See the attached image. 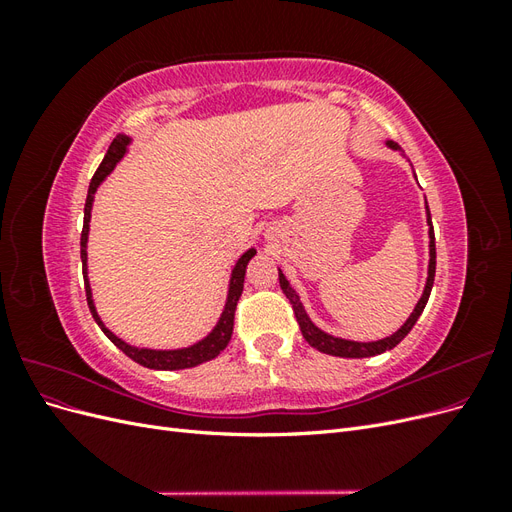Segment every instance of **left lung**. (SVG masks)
Returning <instances> with one entry per match:
<instances>
[{
  "label": "left lung",
  "instance_id": "left-lung-1",
  "mask_svg": "<svg viewBox=\"0 0 512 512\" xmlns=\"http://www.w3.org/2000/svg\"><path fill=\"white\" fill-rule=\"evenodd\" d=\"M386 147L389 149H395V151H401V147L393 141H386ZM427 226H429V269H427V282H425V290H423V297L418 299L414 312L410 314V318L404 322V327L397 329L391 337H384V339H378V342H352V339H342V337H335V335H329L324 333L322 329H318L316 324L309 320L305 307L299 299V294L294 292V288L290 286V282L286 280V275L282 273L280 269V286L286 294V299L290 301L292 309H294V316H297V322L301 327V333L305 337V342L324 352V354H331V356H344V359H365V356H376V354H382L386 350L395 348L401 339H404L412 327L416 324L418 316L423 314V309L427 305V299L431 294V286H433V277H436V237H433V224H431V213H429V207H427Z\"/></svg>",
  "mask_w": 512,
  "mask_h": 512
}]
</instances>
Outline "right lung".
Here are the masks:
<instances>
[{"label":"right lung","instance_id":"obj_1","mask_svg":"<svg viewBox=\"0 0 512 512\" xmlns=\"http://www.w3.org/2000/svg\"><path fill=\"white\" fill-rule=\"evenodd\" d=\"M132 143V138L126 134H117L115 141L108 147L106 156L102 160V164L98 166L94 179L89 183V192H87V200H85V218H83V232H81V260H83V277H85V292H87V305L89 312L94 316V320L98 322V327L104 331V335L111 339V342L126 354L130 356L132 361H136L138 365L149 367V369H188V367H196L200 363H207L211 359H215L230 342L232 335V324H235V309H237V301L243 292V280H245V267L256 254L254 247H250L239 260L235 269L230 273V282H228V297H226V305L224 312L215 324L213 331L200 339V342L188 346V348H177V350H153V348H136L123 342L113 331L106 329V324L100 320L96 305H94V297H91V286H89V277H87V239H89V220H91V207H94V194L100 188V183L113 173V168L121 162V158L128 153V147Z\"/></svg>","mask_w":512,"mask_h":512}]
</instances>
